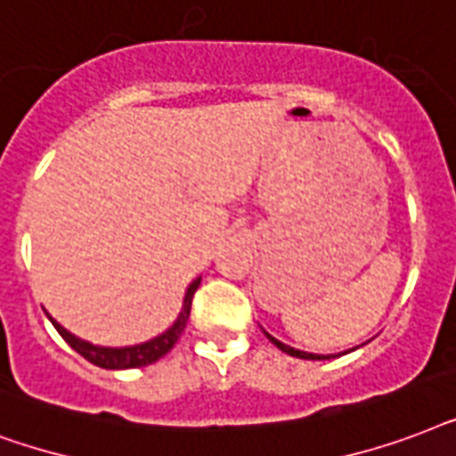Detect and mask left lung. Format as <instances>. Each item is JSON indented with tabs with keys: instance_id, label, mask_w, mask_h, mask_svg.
Returning a JSON list of instances; mask_svg holds the SVG:
<instances>
[{
	"instance_id": "obj_1",
	"label": "left lung",
	"mask_w": 456,
	"mask_h": 456,
	"mask_svg": "<svg viewBox=\"0 0 456 456\" xmlns=\"http://www.w3.org/2000/svg\"><path fill=\"white\" fill-rule=\"evenodd\" d=\"M266 338H268V340H271V342H273V345H276L278 349H283V352H288V354H290V356H299V359H328V356L309 354V352H299V349H295V347H290V345H283V342H281V340H276L273 335H268V333H266Z\"/></svg>"
}]
</instances>
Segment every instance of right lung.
<instances>
[{
  "label": "right lung",
  "instance_id": "1",
  "mask_svg": "<svg viewBox=\"0 0 456 456\" xmlns=\"http://www.w3.org/2000/svg\"><path fill=\"white\" fill-rule=\"evenodd\" d=\"M197 288H200V281H195V283L188 288L185 305H183V312H180L178 321H175L164 335H159V338L144 342V345H135V347H97V345H90V342L77 340L76 335H70L69 330L59 326L56 321H52V323H54V328L59 330V335H61L63 340L69 342L77 354L85 356L90 363H94V366H102V369H137V366L154 363L157 359H161L166 352H171V347L178 342L180 333H183V328L188 323L190 306H192V297H195Z\"/></svg>",
  "mask_w": 456,
  "mask_h": 456
}]
</instances>
